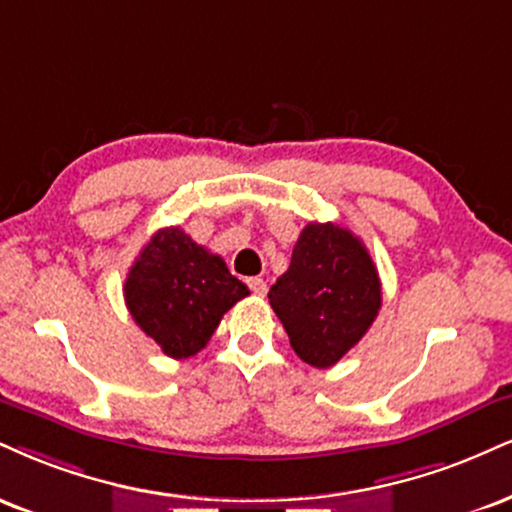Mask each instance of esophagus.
Returning <instances> with one entry per match:
<instances>
[{
    "label": "esophagus",
    "mask_w": 512,
    "mask_h": 512,
    "mask_svg": "<svg viewBox=\"0 0 512 512\" xmlns=\"http://www.w3.org/2000/svg\"><path fill=\"white\" fill-rule=\"evenodd\" d=\"M248 286H250V291L255 293V295H264V293H267V281L257 279V276H255V279H248Z\"/></svg>",
    "instance_id": "obj_1"
}]
</instances>
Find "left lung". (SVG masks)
I'll return each instance as SVG.
<instances>
[{"instance_id": "left-lung-1", "label": "left lung", "mask_w": 512, "mask_h": 512, "mask_svg": "<svg viewBox=\"0 0 512 512\" xmlns=\"http://www.w3.org/2000/svg\"><path fill=\"white\" fill-rule=\"evenodd\" d=\"M295 355L307 365H336L367 334L381 307V281L362 240L343 226L307 224L291 267L269 291Z\"/></svg>"}]
</instances>
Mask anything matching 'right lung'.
<instances>
[{
    "label": "right lung",
    "mask_w": 512,
    "mask_h": 512,
    "mask_svg": "<svg viewBox=\"0 0 512 512\" xmlns=\"http://www.w3.org/2000/svg\"><path fill=\"white\" fill-rule=\"evenodd\" d=\"M248 293L219 255L178 226L150 238L123 283L135 324L174 360L200 353L221 317Z\"/></svg>",
    "instance_id": "add662e5"
}]
</instances>
